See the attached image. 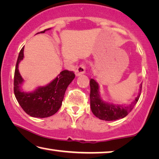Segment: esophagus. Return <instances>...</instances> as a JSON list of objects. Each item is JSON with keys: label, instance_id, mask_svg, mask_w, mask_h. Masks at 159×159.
Listing matches in <instances>:
<instances>
[{"label": "esophagus", "instance_id": "34e87169", "mask_svg": "<svg viewBox=\"0 0 159 159\" xmlns=\"http://www.w3.org/2000/svg\"><path fill=\"white\" fill-rule=\"evenodd\" d=\"M86 66L84 64H80L78 66L76 70H75V75L76 76H79L80 75H83L86 72Z\"/></svg>", "mask_w": 159, "mask_h": 159}]
</instances>
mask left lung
<instances>
[{"mask_svg":"<svg viewBox=\"0 0 159 159\" xmlns=\"http://www.w3.org/2000/svg\"><path fill=\"white\" fill-rule=\"evenodd\" d=\"M90 101H91V108L93 114L99 119L103 120H116L126 116L131 112L133 108L138 102L140 97L142 85L140 86V92L139 96L129 106H116L109 104L103 101L99 95L98 84L93 79L90 80Z\"/></svg>","mask_w":159,"mask_h":159,"instance_id":"obj_1","label":"left lung"}]
</instances>
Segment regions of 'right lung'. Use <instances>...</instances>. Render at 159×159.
<instances>
[{
  "instance_id": "obj_1",
  "label": "right lung",
  "mask_w": 159,
  "mask_h": 159,
  "mask_svg": "<svg viewBox=\"0 0 159 159\" xmlns=\"http://www.w3.org/2000/svg\"><path fill=\"white\" fill-rule=\"evenodd\" d=\"M46 29L40 33H44ZM38 33V34H40ZM24 47L21 48L16 62L14 73V94L20 107L32 117L46 118L53 116L62 105L66 89L73 79V71L64 70L53 81L43 87H39L30 93L23 91L20 89L23 80L18 70V64L23 58Z\"/></svg>"
}]
</instances>
